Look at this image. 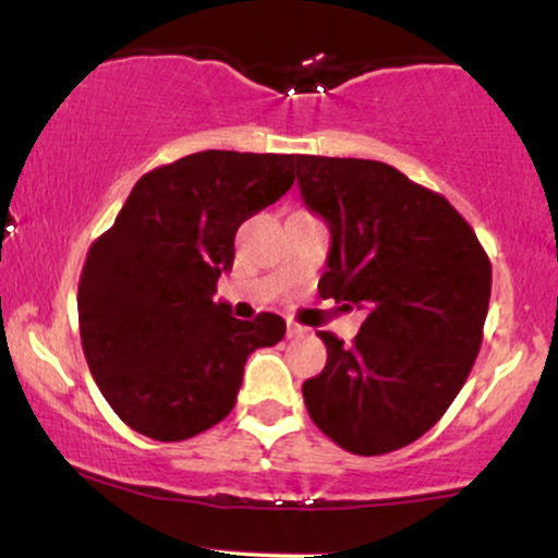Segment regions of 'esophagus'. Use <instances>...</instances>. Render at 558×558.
Masks as SVG:
<instances>
[{
	"label": "esophagus",
	"mask_w": 558,
	"mask_h": 558,
	"mask_svg": "<svg viewBox=\"0 0 558 558\" xmlns=\"http://www.w3.org/2000/svg\"><path fill=\"white\" fill-rule=\"evenodd\" d=\"M289 339H299V336H307V328L304 326H299V323H293V320H289Z\"/></svg>",
	"instance_id": "1"
}]
</instances>
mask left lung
<instances>
[{
	"label": "left lung",
	"instance_id": "left-lung-1",
	"mask_svg": "<svg viewBox=\"0 0 558 558\" xmlns=\"http://www.w3.org/2000/svg\"><path fill=\"white\" fill-rule=\"evenodd\" d=\"M330 230L323 299L368 312L352 344L320 330L328 363L304 381L310 418L339 448L384 456L442 418L482 347L493 267L448 198L365 158L296 156Z\"/></svg>",
	"mask_w": 558,
	"mask_h": 558
}]
</instances>
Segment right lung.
Returning <instances> with one entry per match:
<instances>
[{
  "label": "right lung",
  "instance_id": "1",
  "mask_svg": "<svg viewBox=\"0 0 558 558\" xmlns=\"http://www.w3.org/2000/svg\"><path fill=\"white\" fill-rule=\"evenodd\" d=\"M296 156L204 150L140 177L78 280L87 365L126 426L158 442L206 432L235 405L243 365L286 320L214 302L235 232L293 185Z\"/></svg>",
  "mask_w": 558,
  "mask_h": 558
}]
</instances>
